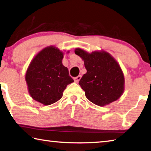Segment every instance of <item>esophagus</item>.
<instances>
[{
  "instance_id": "obj_1",
  "label": "esophagus",
  "mask_w": 151,
  "mask_h": 151,
  "mask_svg": "<svg viewBox=\"0 0 151 151\" xmlns=\"http://www.w3.org/2000/svg\"><path fill=\"white\" fill-rule=\"evenodd\" d=\"M81 77H82L81 75H78V76H76V77L74 78V81H75V83H78V82H79V81L81 80Z\"/></svg>"
}]
</instances>
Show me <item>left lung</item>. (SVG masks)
Instances as JSON below:
<instances>
[{
    "label": "left lung",
    "instance_id": "obj_1",
    "mask_svg": "<svg viewBox=\"0 0 151 151\" xmlns=\"http://www.w3.org/2000/svg\"><path fill=\"white\" fill-rule=\"evenodd\" d=\"M76 55L84 61L87 72L79 81L85 96L96 105L104 106L121 96L124 90V76L117 61L105 51L87 53L76 49Z\"/></svg>",
    "mask_w": 151,
    "mask_h": 151
}]
</instances>
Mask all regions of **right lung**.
<instances>
[{"mask_svg":"<svg viewBox=\"0 0 151 151\" xmlns=\"http://www.w3.org/2000/svg\"><path fill=\"white\" fill-rule=\"evenodd\" d=\"M63 55L59 49L49 47L40 51L27 70L26 81L33 99L51 105L61 99L68 84L74 82L62 64Z\"/></svg>","mask_w":151,"mask_h":151,"instance_id":"right-lung-1","label":"right lung"}]
</instances>
